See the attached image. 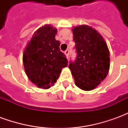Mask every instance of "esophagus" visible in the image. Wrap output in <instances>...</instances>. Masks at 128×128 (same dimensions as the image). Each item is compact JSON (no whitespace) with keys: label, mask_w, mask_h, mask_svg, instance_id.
<instances>
[{"label":"esophagus","mask_w":128,"mask_h":128,"mask_svg":"<svg viewBox=\"0 0 128 128\" xmlns=\"http://www.w3.org/2000/svg\"><path fill=\"white\" fill-rule=\"evenodd\" d=\"M64 54L66 55V56L67 58H68V54H69V50H66L64 51Z\"/></svg>","instance_id":"34e87169"}]
</instances>
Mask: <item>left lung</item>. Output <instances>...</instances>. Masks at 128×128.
<instances>
[{"label": "left lung", "instance_id": "8db88e82", "mask_svg": "<svg viewBox=\"0 0 128 128\" xmlns=\"http://www.w3.org/2000/svg\"><path fill=\"white\" fill-rule=\"evenodd\" d=\"M72 31L78 56L68 66L75 85L83 90H92L109 72L110 52L102 35L90 26H73Z\"/></svg>", "mask_w": 128, "mask_h": 128}]
</instances>
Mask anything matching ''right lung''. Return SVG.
Instances as JSON below:
<instances>
[{
  "label": "right lung",
  "instance_id": "1",
  "mask_svg": "<svg viewBox=\"0 0 128 128\" xmlns=\"http://www.w3.org/2000/svg\"><path fill=\"white\" fill-rule=\"evenodd\" d=\"M58 29L44 24L34 32L22 56L24 68L29 80L40 88L54 86L67 66L66 56L60 51V42L56 40Z\"/></svg>",
  "mask_w": 128,
  "mask_h": 128
}]
</instances>
